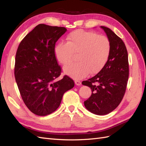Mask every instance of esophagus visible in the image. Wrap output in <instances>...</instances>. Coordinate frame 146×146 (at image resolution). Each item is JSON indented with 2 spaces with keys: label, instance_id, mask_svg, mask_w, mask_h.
Segmentation results:
<instances>
[{
  "label": "esophagus",
  "instance_id": "34e87169",
  "mask_svg": "<svg viewBox=\"0 0 146 146\" xmlns=\"http://www.w3.org/2000/svg\"><path fill=\"white\" fill-rule=\"evenodd\" d=\"M75 84L76 85H78V86H79V85H80L82 84L81 81H80V80H76L75 81Z\"/></svg>",
  "mask_w": 146,
  "mask_h": 146
}]
</instances>
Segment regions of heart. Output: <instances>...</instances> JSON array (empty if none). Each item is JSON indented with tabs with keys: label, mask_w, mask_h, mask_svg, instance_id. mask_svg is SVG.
I'll use <instances>...</instances> for the list:
<instances>
[{
	"label": "heart",
	"mask_w": 146,
	"mask_h": 146,
	"mask_svg": "<svg viewBox=\"0 0 146 146\" xmlns=\"http://www.w3.org/2000/svg\"><path fill=\"white\" fill-rule=\"evenodd\" d=\"M111 51L109 39L99 34L76 30L67 37V42L56 45L54 54L57 61L63 65L70 63L74 54H78L75 63L64 68V72L74 79L84 78L90 73L99 72L107 63Z\"/></svg>",
	"instance_id": "obj_1"
}]
</instances>
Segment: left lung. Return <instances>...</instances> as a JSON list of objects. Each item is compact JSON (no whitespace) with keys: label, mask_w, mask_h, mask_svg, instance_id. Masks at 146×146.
Instances as JSON below:
<instances>
[{"label":"left lung","mask_w":146,"mask_h":146,"mask_svg":"<svg viewBox=\"0 0 146 146\" xmlns=\"http://www.w3.org/2000/svg\"><path fill=\"white\" fill-rule=\"evenodd\" d=\"M111 42L108 60L98 74L86 81L83 85L92 90V95L84 102L86 109L103 115L119 106L125 93L129 75L128 53L124 42L110 29L101 26Z\"/></svg>","instance_id":"8db88e82"}]
</instances>
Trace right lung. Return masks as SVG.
<instances>
[{"instance_id": "1", "label": "right lung", "mask_w": 146, "mask_h": 146, "mask_svg": "<svg viewBox=\"0 0 146 146\" xmlns=\"http://www.w3.org/2000/svg\"><path fill=\"white\" fill-rule=\"evenodd\" d=\"M66 31L64 27L36 26L22 40L15 54L14 75L22 99L39 116L53 112L63 94L73 88V80L64 75L55 57L56 42Z\"/></svg>"}]
</instances>
